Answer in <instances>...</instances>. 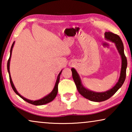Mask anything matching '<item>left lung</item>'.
<instances>
[{
    "instance_id": "obj_1",
    "label": "left lung",
    "mask_w": 132,
    "mask_h": 132,
    "mask_svg": "<svg viewBox=\"0 0 132 132\" xmlns=\"http://www.w3.org/2000/svg\"><path fill=\"white\" fill-rule=\"evenodd\" d=\"M105 38L108 40L111 41L113 42L116 45L117 50L120 53L122 59V65L121 70V74L120 79L117 84L109 91H107L103 93H95L91 91H89L85 88H84L81 84L80 79L77 71H76L75 68H72V76H73V80L76 86V88L78 90L79 93L84 97L85 98L88 99V100L93 101V102H103L112 96L119 89V88L121 87L122 84H124V80L126 79V68L127 65V61L124 52V46L122 42L121 39L120 37L118 35L112 33L111 32H106L104 34Z\"/></svg>"
}]
</instances>
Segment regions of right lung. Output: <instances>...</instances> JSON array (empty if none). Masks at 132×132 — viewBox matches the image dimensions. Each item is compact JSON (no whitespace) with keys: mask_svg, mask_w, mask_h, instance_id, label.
<instances>
[{"mask_svg":"<svg viewBox=\"0 0 132 132\" xmlns=\"http://www.w3.org/2000/svg\"><path fill=\"white\" fill-rule=\"evenodd\" d=\"M14 44V43H12L11 48L10 56V58H9L8 61V63H7V69H8V73H9V76H10V83H11V85L12 89H13L14 91L15 92V93L19 95V96L21 98L23 99V100H24V101H26V102L29 103L34 104V105H37V106L43 105V104H47V103H49L50 102H52V101H53L54 100V98H55L56 96L57 93V91H58V84H59V78H60V75H61V73H62V71H61L60 73H59L58 76H57V80H56V82L55 87H54L53 91H52L51 93L47 95H46V97H43V98H41V99H40V100H38L32 101V100H28V99H27V98H25L24 97H23V96H21V95L19 93H18L17 90H16L15 86H14V84H13V82H12V81L11 77V75H10V59H11V56L12 50V48H13Z\"/></svg>","mask_w":132,"mask_h":132,"instance_id":"right-lung-1","label":"right lung"}]
</instances>
